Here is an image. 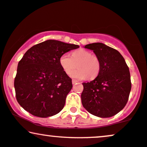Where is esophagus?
Returning a JSON list of instances; mask_svg holds the SVG:
<instances>
[{
  "label": "esophagus",
  "instance_id": "34e87169",
  "mask_svg": "<svg viewBox=\"0 0 147 147\" xmlns=\"http://www.w3.org/2000/svg\"><path fill=\"white\" fill-rule=\"evenodd\" d=\"M77 82H78V81H77V80L72 79V84H75V83H77Z\"/></svg>",
  "mask_w": 147,
  "mask_h": 147
}]
</instances>
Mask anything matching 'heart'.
Returning a JSON list of instances; mask_svg holds the SVG:
<instances>
[{
    "label": "heart",
    "mask_w": 147,
    "mask_h": 147,
    "mask_svg": "<svg viewBox=\"0 0 147 147\" xmlns=\"http://www.w3.org/2000/svg\"><path fill=\"white\" fill-rule=\"evenodd\" d=\"M60 65L64 72L70 75L72 70L77 67L78 69L71 74L74 79L83 80L87 78L94 79L97 77L100 70V61L96 55L92 54L85 49H79L71 53L61 55L59 60Z\"/></svg>",
    "instance_id": "1"
}]
</instances>
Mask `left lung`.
Here are the masks:
<instances>
[{
    "mask_svg": "<svg viewBox=\"0 0 147 147\" xmlns=\"http://www.w3.org/2000/svg\"><path fill=\"white\" fill-rule=\"evenodd\" d=\"M85 48L99 57L100 70L95 79L83 83L82 105L95 116L111 117L127 102L131 87L129 68L117 50L102 42L86 45Z\"/></svg>",
    "mask_w": 147,
    "mask_h": 147,
    "instance_id": "8db88e82",
    "label": "left lung"
}]
</instances>
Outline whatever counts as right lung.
Segmentation results:
<instances>
[{"label":"right lung","mask_w":147,"mask_h":147,"mask_svg":"<svg viewBox=\"0 0 147 147\" xmlns=\"http://www.w3.org/2000/svg\"><path fill=\"white\" fill-rule=\"evenodd\" d=\"M77 45L47 40L33 46L18 63L14 81L16 99L24 110L38 117L60 113L72 87V79L61 68V55Z\"/></svg>","instance_id":"1"}]
</instances>
